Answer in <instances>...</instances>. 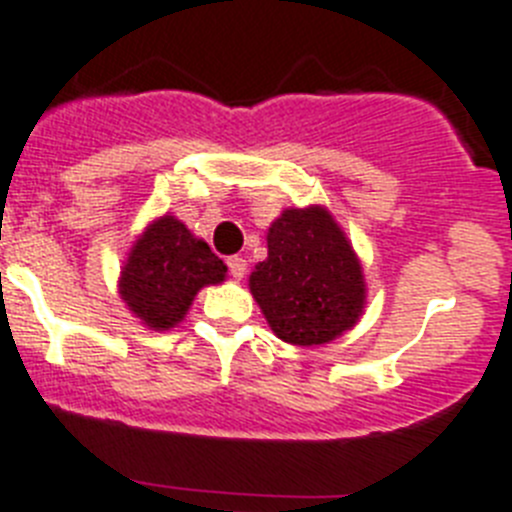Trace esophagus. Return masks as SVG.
Here are the masks:
<instances>
[{
	"label": "esophagus",
	"instance_id": "34e87169",
	"mask_svg": "<svg viewBox=\"0 0 512 512\" xmlns=\"http://www.w3.org/2000/svg\"><path fill=\"white\" fill-rule=\"evenodd\" d=\"M226 265H229V273L234 281H242L244 275H247V260H244V257H239V255L229 257V260H226Z\"/></svg>",
	"mask_w": 512,
	"mask_h": 512
}]
</instances>
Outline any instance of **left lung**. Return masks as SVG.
Listing matches in <instances>:
<instances>
[{
    "instance_id": "obj_1",
    "label": "left lung",
    "mask_w": 512,
    "mask_h": 512,
    "mask_svg": "<svg viewBox=\"0 0 512 512\" xmlns=\"http://www.w3.org/2000/svg\"><path fill=\"white\" fill-rule=\"evenodd\" d=\"M250 291L270 330L291 345H324L353 330L366 304L358 255L322 206L286 208L268 229V260Z\"/></svg>"
}]
</instances>
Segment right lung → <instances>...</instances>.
Instances as JSON below:
<instances>
[{
    "instance_id": "1",
    "label": "right lung",
    "mask_w": 512,
    "mask_h": 512,
    "mask_svg": "<svg viewBox=\"0 0 512 512\" xmlns=\"http://www.w3.org/2000/svg\"><path fill=\"white\" fill-rule=\"evenodd\" d=\"M226 278L224 260L175 216L151 221L136 239L121 270L118 293L128 311L149 330H172L193 304L195 293Z\"/></svg>"
}]
</instances>
